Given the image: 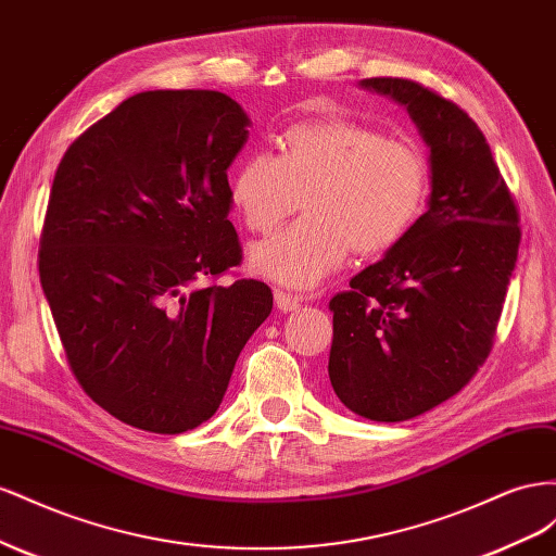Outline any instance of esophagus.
Here are the masks:
<instances>
[{
    "label": "esophagus",
    "instance_id": "obj_1",
    "mask_svg": "<svg viewBox=\"0 0 556 556\" xmlns=\"http://www.w3.org/2000/svg\"><path fill=\"white\" fill-rule=\"evenodd\" d=\"M275 303H277V309H281V312H295L300 305H303V298L277 289L275 291Z\"/></svg>",
    "mask_w": 556,
    "mask_h": 556
}]
</instances>
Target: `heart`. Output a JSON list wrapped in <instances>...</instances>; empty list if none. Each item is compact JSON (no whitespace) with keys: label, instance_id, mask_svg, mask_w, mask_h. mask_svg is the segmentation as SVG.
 Returning <instances> with one entry per match:
<instances>
[{"label":"heart","instance_id":"heart-1","mask_svg":"<svg viewBox=\"0 0 556 556\" xmlns=\"http://www.w3.org/2000/svg\"><path fill=\"white\" fill-rule=\"evenodd\" d=\"M431 172L424 151L344 118L298 123L277 137V155L253 153L230 177L242 226L267 232L303 195L305 216L249 249L253 275L314 289L349 251L382 253L421 216Z\"/></svg>","mask_w":556,"mask_h":556}]
</instances>
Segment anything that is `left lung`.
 Here are the masks:
<instances>
[{"label":"left lung","instance_id":"obj_1","mask_svg":"<svg viewBox=\"0 0 556 556\" xmlns=\"http://www.w3.org/2000/svg\"><path fill=\"white\" fill-rule=\"evenodd\" d=\"M358 86L405 106L428 147L431 193L403 240L328 303V377L358 417L405 421L462 391L489 356L519 218L464 109L407 78Z\"/></svg>","mask_w":556,"mask_h":556}]
</instances>
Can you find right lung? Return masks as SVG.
<instances>
[{
    "label": "right lung",
    "mask_w": 556,
    "mask_h": 556,
    "mask_svg": "<svg viewBox=\"0 0 556 556\" xmlns=\"http://www.w3.org/2000/svg\"><path fill=\"white\" fill-rule=\"evenodd\" d=\"M249 116L216 90H147L67 149L39 277L72 372L123 424L177 435L224 401L237 356L273 312L240 265L228 167Z\"/></svg>",
    "instance_id": "1"
}]
</instances>
